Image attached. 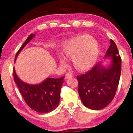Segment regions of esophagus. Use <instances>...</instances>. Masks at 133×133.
Returning a JSON list of instances; mask_svg holds the SVG:
<instances>
[{
    "mask_svg": "<svg viewBox=\"0 0 133 133\" xmlns=\"http://www.w3.org/2000/svg\"><path fill=\"white\" fill-rule=\"evenodd\" d=\"M72 77V75L70 73H67L66 75H65V79H69V78H71Z\"/></svg>",
    "mask_w": 133,
    "mask_h": 133,
    "instance_id": "34e87169",
    "label": "esophagus"
}]
</instances>
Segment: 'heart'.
I'll return each mask as SVG.
<instances>
[{"label": "heart", "instance_id": "heart-1", "mask_svg": "<svg viewBox=\"0 0 133 133\" xmlns=\"http://www.w3.org/2000/svg\"><path fill=\"white\" fill-rule=\"evenodd\" d=\"M61 54L58 56V60L61 66L66 65V58L71 57L76 68L86 71L95 65L99 48L97 42L90 35L82 34L65 42L61 48Z\"/></svg>", "mask_w": 133, "mask_h": 133}]
</instances>
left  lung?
<instances>
[{"label":"left lung","instance_id":"obj_1","mask_svg":"<svg viewBox=\"0 0 133 133\" xmlns=\"http://www.w3.org/2000/svg\"><path fill=\"white\" fill-rule=\"evenodd\" d=\"M110 46L104 56L111 63L104 66L100 62L91 70L77 76L78 92L83 104L91 110H101L111 103L116 94L121 72V59L116 43L110 40Z\"/></svg>","mask_w":133,"mask_h":133}]
</instances>
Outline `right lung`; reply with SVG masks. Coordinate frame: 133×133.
<instances>
[{"label":"right lung","mask_w":133,"mask_h":133,"mask_svg":"<svg viewBox=\"0 0 133 133\" xmlns=\"http://www.w3.org/2000/svg\"><path fill=\"white\" fill-rule=\"evenodd\" d=\"M35 36L34 34L29 36L16 54L15 60L23 48ZM13 76L20 92L25 102L32 110L39 113H47L58 107L64 77L59 79L47 77L42 82L38 84H29L20 79L16 74L14 67Z\"/></svg>","instance_id":"1"}]
</instances>
